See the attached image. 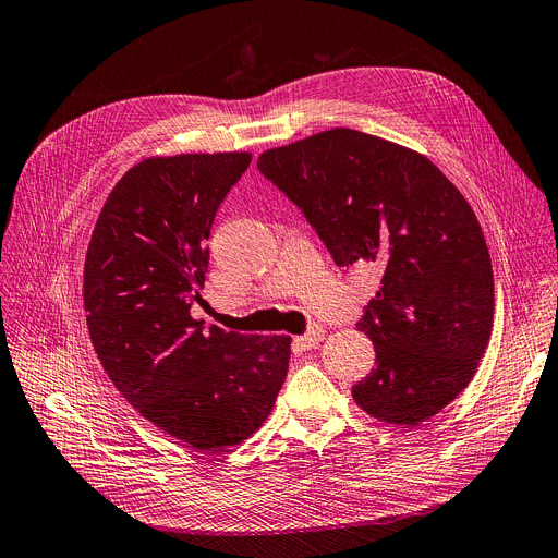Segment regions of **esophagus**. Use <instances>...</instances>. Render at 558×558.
Instances as JSON below:
<instances>
[{
    "instance_id": "1",
    "label": "esophagus",
    "mask_w": 558,
    "mask_h": 558,
    "mask_svg": "<svg viewBox=\"0 0 558 558\" xmlns=\"http://www.w3.org/2000/svg\"><path fill=\"white\" fill-rule=\"evenodd\" d=\"M323 339H325V327H323V325H312L310 331L303 333V337H299L295 341H299L303 348L312 350V348H316Z\"/></svg>"
}]
</instances>
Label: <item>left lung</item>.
I'll list each match as a JSON object with an SVG mask.
<instances>
[{
  "instance_id": "left-lung-1",
  "label": "left lung",
  "mask_w": 558,
  "mask_h": 558,
  "mask_svg": "<svg viewBox=\"0 0 558 558\" xmlns=\"http://www.w3.org/2000/svg\"><path fill=\"white\" fill-rule=\"evenodd\" d=\"M257 168L333 263L384 271L356 323L377 354L356 405L397 426L437 415L473 379L494 327L492 257L464 195L424 155L350 128L271 147Z\"/></svg>"
}]
</instances>
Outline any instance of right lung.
<instances>
[{
    "label": "right lung",
    "instance_id": "add662e5",
    "mask_svg": "<svg viewBox=\"0 0 558 558\" xmlns=\"http://www.w3.org/2000/svg\"><path fill=\"white\" fill-rule=\"evenodd\" d=\"M251 153L147 157L109 193L85 257L87 329L136 411L197 451L248 439L271 415L291 337H244L191 316L215 213Z\"/></svg>",
    "mask_w": 558,
    "mask_h": 558
}]
</instances>
